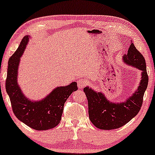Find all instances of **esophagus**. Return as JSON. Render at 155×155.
Instances as JSON below:
<instances>
[{
    "label": "esophagus",
    "mask_w": 155,
    "mask_h": 155,
    "mask_svg": "<svg viewBox=\"0 0 155 155\" xmlns=\"http://www.w3.org/2000/svg\"><path fill=\"white\" fill-rule=\"evenodd\" d=\"M78 86L79 89H83L86 86V81L84 79H79L77 81Z\"/></svg>",
    "instance_id": "obj_1"
}]
</instances>
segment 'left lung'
<instances>
[{
  "label": "left lung",
  "mask_w": 155,
  "mask_h": 155,
  "mask_svg": "<svg viewBox=\"0 0 155 155\" xmlns=\"http://www.w3.org/2000/svg\"><path fill=\"white\" fill-rule=\"evenodd\" d=\"M124 61L127 64L142 70V78L137 90L125 102L111 103L102 93L96 92L89 87L84 89L88 100L89 119L100 129L111 130L122 127L137 115L142 106L149 82L145 58L131 42L127 54L124 56Z\"/></svg>",
  "instance_id": "obj_1"
}]
</instances>
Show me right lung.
Here are the masks:
<instances>
[{
	"label": "right lung",
	"mask_w": 155,
	"mask_h": 155,
	"mask_svg": "<svg viewBox=\"0 0 155 155\" xmlns=\"http://www.w3.org/2000/svg\"><path fill=\"white\" fill-rule=\"evenodd\" d=\"M28 39V36L24 37L19 47L9 58L6 91L9 96L13 112L18 120L35 130H47L60 124L65 102L71 93L78 89L77 83L72 82L67 86L56 88L43 101L38 102H31L25 97L18 86L17 75L20 58Z\"/></svg>",
	"instance_id": "add662e5"
}]
</instances>
